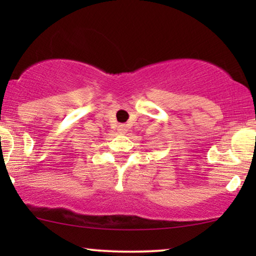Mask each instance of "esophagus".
<instances>
[{
    "label": "esophagus",
    "mask_w": 256,
    "mask_h": 256,
    "mask_svg": "<svg viewBox=\"0 0 256 256\" xmlns=\"http://www.w3.org/2000/svg\"><path fill=\"white\" fill-rule=\"evenodd\" d=\"M127 126L126 124H120L118 126V132H120V134H122V135H124L126 132H127Z\"/></svg>",
    "instance_id": "34e87169"
}]
</instances>
